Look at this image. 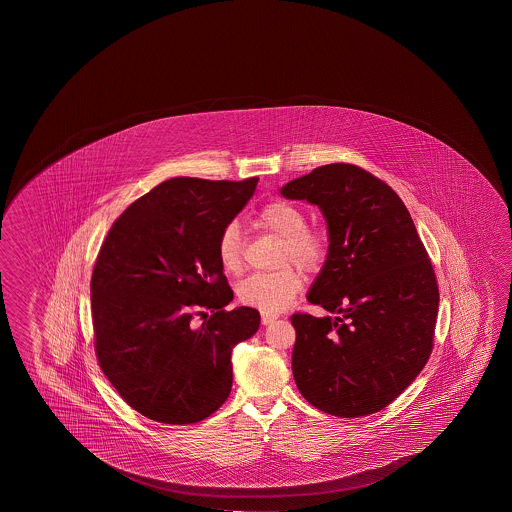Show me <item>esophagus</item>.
Wrapping results in <instances>:
<instances>
[{
	"label": "esophagus",
	"instance_id": "esophagus-1",
	"mask_svg": "<svg viewBox=\"0 0 512 512\" xmlns=\"http://www.w3.org/2000/svg\"><path fill=\"white\" fill-rule=\"evenodd\" d=\"M277 318L278 314H273V312H262V314H260V319H262V323H264V325L273 323V321H275Z\"/></svg>",
	"mask_w": 512,
	"mask_h": 512
}]
</instances>
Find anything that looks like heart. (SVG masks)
<instances>
[{
	"label": "heart",
	"instance_id": "heart-1",
	"mask_svg": "<svg viewBox=\"0 0 512 512\" xmlns=\"http://www.w3.org/2000/svg\"><path fill=\"white\" fill-rule=\"evenodd\" d=\"M260 228L282 239L278 250V264L293 262L303 271H318L328 257L327 235L318 228L307 227V216L296 203L289 200H273L262 205L255 214ZM219 264L227 273H237L243 268V237L241 228L230 221L221 228L216 243ZM302 275L291 268L277 269L273 273H253L237 285L239 302L264 310L278 312L293 302L302 291Z\"/></svg>",
	"mask_w": 512,
	"mask_h": 512
}]
</instances>
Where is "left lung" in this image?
I'll list each match as a JSON object with an SVG mask.
<instances>
[{
	"mask_svg": "<svg viewBox=\"0 0 512 512\" xmlns=\"http://www.w3.org/2000/svg\"><path fill=\"white\" fill-rule=\"evenodd\" d=\"M318 205L330 250L309 300L334 314L291 316L293 375L303 398L337 418L382 411L434 348L439 287L400 196L353 164H327L282 187Z\"/></svg>",
	"mask_w": 512,
	"mask_h": 512,
	"instance_id": "8db88e82",
	"label": "left lung"
}]
</instances>
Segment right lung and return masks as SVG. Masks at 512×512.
<instances>
[{
    "label": "right lung",
    "mask_w": 512,
    "mask_h": 512,
    "mask_svg": "<svg viewBox=\"0 0 512 512\" xmlns=\"http://www.w3.org/2000/svg\"><path fill=\"white\" fill-rule=\"evenodd\" d=\"M257 182L171 178L137 198L101 244L94 352L119 396L148 419L191 425L227 402L232 348L259 330L260 316L225 309L234 293L216 243Z\"/></svg>",
    "instance_id": "1"
}]
</instances>
